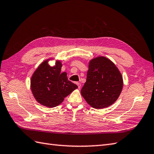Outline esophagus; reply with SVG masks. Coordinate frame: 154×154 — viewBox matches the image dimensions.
I'll return each instance as SVG.
<instances>
[{
	"instance_id": "esophagus-1",
	"label": "esophagus",
	"mask_w": 154,
	"mask_h": 154,
	"mask_svg": "<svg viewBox=\"0 0 154 154\" xmlns=\"http://www.w3.org/2000/svg\"><path fill=\"white\" fill-rule=\"evenodd\" d=\"M76 84H77V87H78V88H79V89H80L81 87V83L77 82V83H76Z\"/></svg>"
}]
</instances>
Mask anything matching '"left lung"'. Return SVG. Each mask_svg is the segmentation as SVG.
<instances>
[{"instance_id":"left-lung-1","label":"left lung","mask_w":154,"mask_h":154,"mask_svg":"<svg viewBox=\"0 0 154 154\" xmlns=\"http://www.w3.org/2000/svg\"><path fill=\"white\" fill-rule=\"evenodd\" d=\"M122 87V75L116 65L109 59L98 57L89 62L87 81L81 93L89 105L100 109L115 102Z\"/></svg>"}]
</instances>
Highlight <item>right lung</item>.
Returning a JSON list of instances; mask_svg holds the SVG:
<instances>
[{
	"mask_svg": "<svg viewBox=\"0 0 154 154\" xmlns=\"http://www.w3.org/2000/svg\"><path fill=\"white\" fill-rule=\"evenodd\" d=\"M44 61L31 78L32 93L39 103L49 108L60 104L64 98L78 87L67 79V73H61L62 65L57 61L54 67Z\"/></svg>",
	"mask_w": 154,
	"mask_h": 154,
	"instance_id": "1",
	"label": "right lung"
}]
</instances>
